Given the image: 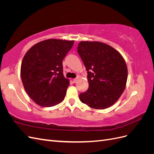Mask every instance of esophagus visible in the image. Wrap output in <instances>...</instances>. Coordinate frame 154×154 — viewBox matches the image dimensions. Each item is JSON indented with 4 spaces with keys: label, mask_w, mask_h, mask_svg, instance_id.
Here are the masks:
<instances>
[{
    "label": "esophagus",
    "mask_w": 154,
    "mask_h": 154,
    "mask_svg": "<svg viewBox=\"0 0 154 154\" xmlns=\"http://www.w3.org/2000/svg\"><path fill=\"white\" fill-rule=\"evenodd\" d=\"M78 77H76V78H74V79H73V82L74 83H76L77 82H78Z\"/></svg>",
    "instance_id": "34e87169"
}]
</instances>
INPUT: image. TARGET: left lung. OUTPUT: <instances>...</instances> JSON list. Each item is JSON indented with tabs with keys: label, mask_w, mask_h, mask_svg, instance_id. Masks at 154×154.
<instances>
[{
	"label": "left lung",
	"mask_w": 154,
	"mask_h": 154,
	"mask_svg": "<svg viewBox=\"0 0 154 154\" xmlns=\"http://www.w3.org/2000/svg\"><path fill=\"white\" fill-rule=\"evenodd\" d=\"M77 51L87 71L88 88L79 95L91 108L105 109L123 92L128 71L122 56L111 46L98 42H81Z\"/></svg>",
	"instance_id": "left-lung-1"
}]
</instances>
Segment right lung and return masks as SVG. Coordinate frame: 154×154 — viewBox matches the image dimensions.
<instances>
[{
	"label": "right lung",
	"mask_w": 154,
	"mask_h": 154,
	"mask_svg": "<svg viewBox=\"0 0 154 154\" xmlns=\"http://www.w3.org/2000/svg\"><path fill=\"white\" fill-rule=\"evenodd\" d=\"M74 42L45 40L26 53L21 64V78L27 94L36 103L53 106L64 100L69 82L63 76L62 62Z\"/></svg>",
	"instance_id": "add662e5"
}]
</instances>
